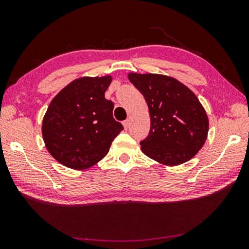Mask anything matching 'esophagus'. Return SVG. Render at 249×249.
I'll list each match as a JSON object with an SVG mask.
<instances>
[{"label": "esophagus", "instance_id": "esophagus-1", "mask_svg": "<svg viewBox=\"0 0 249 249\" xmlns=\"http://www.w3.org/2000/svg\"><path fill=\"white\" fill-rule=\"evenodd\" d=\"M123 125H124V128L127 129V128L129 127V125H130V120L127 119L126 121H124V122H123Z\"/></svg>", "mask_w": 249, "mask_h": 249}]
</instances>
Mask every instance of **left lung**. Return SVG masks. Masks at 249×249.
<instances>
[{"mask_svg": "<svg viewBox=\"0 0 249 249\" xmlns=\"http://www.w3.org/2000/svg\"><path fill=\"white\" fill-rule=\"evenodd\" d=\"M128 79L149 108L150 130L141 142L142 153L167 166L195 157L209 132L208 115L196 95L168 75L129 73Z\"/></svg>", "mask_w": 249, "mask_h": 249, "instance_id": "1", "label": "left lung"}]
</instances>
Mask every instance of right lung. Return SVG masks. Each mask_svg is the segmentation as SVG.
<instances>
[{"instance_id": "right-lung-1", "label": "right lung", "mask_w": 249, "mask_h": 249, "mask_svg": "<svg viewBox=\"0 0 249 249\" xmlns=\"http://www.w3.org/2000/svg\"><path fill=\"white\" fill-rule=\"evenodd\" d=\"M111 75L73 80L54 96L44 116L41 133L49 154L71 169L83 170L108 153L123 125L113 117L104 93Z\"/></svg>"}]
</instances>
